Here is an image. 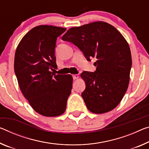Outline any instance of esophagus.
<instances>
[{
    "mask_svg": "<svg viewBox=\"0 0 149 149\" xmlns=\"http://www.w3.org/2000/svg\"><path fill=\"white\" fill-rule=\"evenodd\" d=\"M73 78L74 79H77L79 78V75L78 74H75V75H73Z\"/></svg>",
    "mask_w": 149,
    "mask_h": 149,
    "instance_id": "1",
    "label": "esophagus"
}]
</instances>
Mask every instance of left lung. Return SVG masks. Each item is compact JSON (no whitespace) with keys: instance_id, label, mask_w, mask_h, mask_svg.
<instances>
[{"instance_id":"1","label":"left lung","mask_w":149,"mask_h":149,"mask_svg":"<svg viewBox=\"0 0 149 149\" xmlns=\"http://www.w3.org/2000/svg\"><path fill=\"white\" fill-rule=\"evenodd\" d=\"M62 40L78 47L88 61L97 60L95 72L80 75L86 82L81 96L87 108L96 114L115 109L129 83L132 58L125 38L113 26L98 21L70 28Z\"/></svg>"}]
</instances>
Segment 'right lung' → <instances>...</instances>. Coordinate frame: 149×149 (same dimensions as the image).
<instances>
[{"mask_svg": "<svg viewBox=\"0 0 149 149\" xmlns=\"http://www.w3.org/2000/svg\"><path fill=\"white\" fill-rule=\"evenodd\" d=\"M65 28L40 25L25 34L15 56V72L23 95L33 109L45 117L65 112L72 89V75H56L55 47Z\"/></svg>", "mask_w": 149, "mask_h": 149, "instance_id": "right-lung-1", "label": "right lung"}]
</instances>
